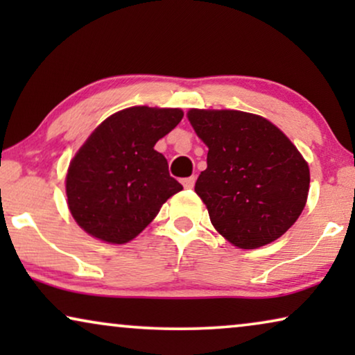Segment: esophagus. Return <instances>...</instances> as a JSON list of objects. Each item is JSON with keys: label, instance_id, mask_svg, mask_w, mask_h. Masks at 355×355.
I'll list each match as a JSON object with an SVG mask.
<instances>
[{"label": "esophagus", "instance_id": "obj_1", "mask_svg": "<svg viewBox=\"0 0 355 355\" xmlns=\"http://www.w3.org/2000/svg\"><path fill=\"white\" fill-rule=\"evenodd\" d=\"M193 184H196V176H191V178L182 179V186L186 187V189H192Z\"/></svg>", "mask_w": 355, "mask_h": 355}]
</instances>
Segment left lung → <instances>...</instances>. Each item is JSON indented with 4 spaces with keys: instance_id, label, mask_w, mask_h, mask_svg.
I'll return each instance as SVG.
<instances>
[{
    "instance_id": "left-lung-1",
    "label": "left lung",
    "mask_w": 355,
    "mask_h": 355,
    "mask_svg": "<svg viewBox=\"0 0 355 355\" xmlns=\"http://www.w3.org/2000/svg\"><path fill=\"white\" fill-rule=\"evenodd\" d=\"M208 147L196 192L215 230L239 249H257L297 221L310 171L295 145L268 119L236 110H191Z\"/></svg>"
}]
</instances>
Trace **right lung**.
Wrapping results in <instances>:
<instances>
[{
  "instance_id": "obj_1",
  "label": "right lung",
  "mask_w": 355,
  "mask_h": 355,
  "mask_svg": "<svg viewBox=\"0 0 355 355\" xmlns=\"http://www.w3.org/2000/svg\"><path fill=\"white\" fill-rule=\"evenodd\" d=\"M179 108L132 106L106 118L72 158L67 207L82 230L110 244L139 236L182 191L155 144L181 123Z\"/></svg>"
}]
</instances>
